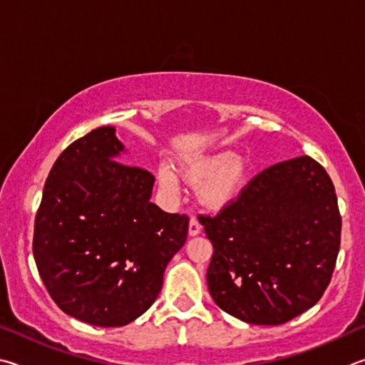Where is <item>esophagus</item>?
I'll return each mask as SVG.
<instances>
[{"label": "esophagus", "instance_id": "34e87169", "mask_svg": "<svg viewBox=\"0 0 365 365\" xmlns=\"http://www.w3.org/2000/svg\"><path fill=\"white\" fill-rule=\"evenodd\" d=\"M200 232H202L200 222L197 221L195 218H190V221H189V235H190V237H194V235H199Z\"/></svg>", "mask_w": 365, "mask_h": 365}]
</instances>
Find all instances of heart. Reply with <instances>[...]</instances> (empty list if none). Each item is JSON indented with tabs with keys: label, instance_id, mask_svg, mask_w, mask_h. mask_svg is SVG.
<instances>
[{
	"label": "heart",
	"instance_id": "heart-1",
	"mask_svg": "<svg viewBox=\"0 0 365 365\" xmlns=\"http://www.w3.org/2000/svg\"><path fill=\"white\" fill-rule=\"evenodd\" d=\"M178 173L190 186H199L197 197L203 207L221 210L240 194L248 165L240 155L213 153L182 160L178 165ZM157 179L165 192L176 194L179 190V178L170 166H160Z\"/></svg>",
	"mask_w": 365,
	"mask_h": 365
}]
</instances>
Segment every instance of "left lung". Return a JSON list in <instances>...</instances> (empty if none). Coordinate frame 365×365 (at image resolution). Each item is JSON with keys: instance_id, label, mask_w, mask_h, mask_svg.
I'll return each instance as SVG.
<instances>
[{"instance_id": "8db88e82", "label": "left lung", "mask_w": 365, "mask_h": 365, "mask_svg": "<svg viewBox=\"0 0 365 365\" xmlns=\"http://www.w3.org/2000/svg\"><path fill=\"white\" fill-rule=\"evenodd\" d=\"M199 221L213 244L208 290L240 321L289 322L330 284L341 216L334 182L314 158L269 166L218 215H200Z\"/></svg>"}]
</instances>
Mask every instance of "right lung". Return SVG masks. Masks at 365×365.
Returning <instances> with one entry per match:
<instances>
[{"label": "right lung", "mask_w": 365, "mask_h": 365, "mask_svg": "<svg viewBox=\"0 0 365 365\" xmlns=\"http://www.w3.org/2000/svg\"><path fill=\"white\" fill-rule=\"evenodd\" d=\"M121 152L113 126L76 139L51 168L35 218L34 257L51 298L98 327L150 308L189 229L186 215L150 202L155 178L117 162Z\"/></svg>", "instance_id": "obj_1"}]
</instances>
